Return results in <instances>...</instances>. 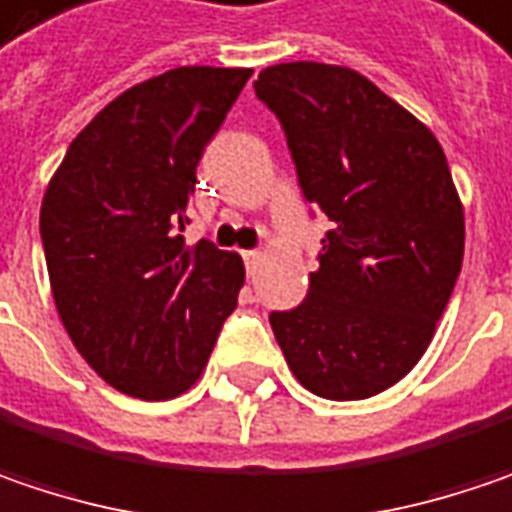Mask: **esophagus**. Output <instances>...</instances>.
Wrapping results in <instances>:
<instances>
[{
	"instance_id": "esophagus-1",
	"label": "esophagus",
	"mask_w": 512,
	"mask_h": 512,
	"mask_svg": "<svg viewBox=\"0 0 512 512\" xmlns=\"http://www.w3.org/2000/svg\"><path fill=\"white\" fill-rule=\"evenodd\" d=\"M244 268H247V273L253 276L256 273V268H259V262H262V253L259 250H244Z\"/></svg>"
}]
</instances>
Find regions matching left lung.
<instances>
[{
	"label": "left lung",
	"instance_id": "left-lung-1",
	"mask_svg": "<svg viewBox=\"0 0 512 512\" xmlns=\"http://www.w3.org/2000/svg\"><path fill=\"white\" fill-rule=\"evenodd\" d=\"M279 117L302 195L334 221L320 270L270 328L328 400L395 386L432 343L464 262V207L438 138L345 65L279 63L253 83Z\"/></svg>",
	"mask_w": 512,
	"mask_h": 512
}]
</instances>
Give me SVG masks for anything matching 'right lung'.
Returning a JSON list of instances; mask_svg holds the SVG:
<instances>
[{
  "mask_svg": "<svg viewBox=\"0 0 512 512\" xmlns=\"http://www.w3.org/2000/svg\"><path fill=\"white\" fill-rule=\"evenodd\" d=\"M250 68L181 65L126 89L71 141L39 236L60 320L109 386L141 400L204 374L244 285L239 253L184 244L195 167Z\"/></svg>",
  "mask_w": 512,
  "mask_h": 512,
  "instance_id": "right-lung-1",
  "label": "right lung"
}]
</instances>
